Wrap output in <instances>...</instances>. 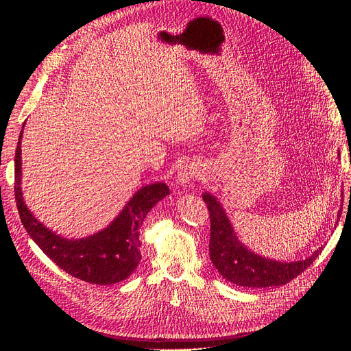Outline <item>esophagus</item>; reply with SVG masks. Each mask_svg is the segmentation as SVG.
<instances>
[{
    "label": "esophagus",
    "mask_w": 351,
    "mask_h": 351,
    "mask_svg": "<svg viewBox=\"0 0 351 351\" xmlns=\"http://www.w3.org/2000/svg\"><path fill=\"white\" fill-rule=\"evenodd\" d=\"M196 177V171H195V168H192V167H183L182 169H180L178 171V177H177V180H178V183L180 184H183V186H186V184H189L190 182H192V180Z\"/></svg>",
    "instance_id": "esophagus-1"
}]
</instances>
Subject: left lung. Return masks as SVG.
I'll use <instances>...</instances> for the list:
<instances>
[{
	"label": "left lung",
	"instance_id": "1",
	"mask_svg": "<svg viewBox=\"0 0 351 351\" xmlns=\"http://www.w3.org/2000/svg\"><path fill=\"white\" fill-rule=\"evenodd\" d=\"M202 197L208 205L210 218V261L222 277L232 284L250 289L284 285L309 268L322 250L319 247L312 256L295 262H280L261 256L241 244L217 197L210 193H204Z\"/></svg>",
	"mask_w": 351,
	"mask_h": 351
}]
</instances>
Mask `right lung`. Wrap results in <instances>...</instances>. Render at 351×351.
Returning a JSON list of instances; mask_svg holds the SVG:
<instances>
[{"label": "right lung", "instance_id": "obj_1", "mask_svg": "<svg viewBox=\"0 0 351 351\" xmlns=\"http://www.w3.org/2000/svg\"><path fill=\"white\" fill-rule=\"evenodd\" d=\"M22 134L14 158V195L20 219L27 234L47 256L74 278L98 285H110L129 278L139 265V232L143 219L159 200L169 195L165 183L142 187L127 202L111 224L84 239H64L48 230L34 217L22 195Z\"/></svg>", "mask_w": 351, "mask_h": 351}]
</instances>
